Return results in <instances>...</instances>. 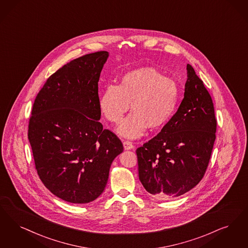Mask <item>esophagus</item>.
I'll list each match as a JSON object with an SVG mask.
<instances>
[{
    "label": "esophagus",
    "mask_w": 248,
    "mask_h": 248,
    "mask_svg": "<svg viewBox=\"0 0 248 248\" xmlns=\"http://www.w3.org/2000/svg\"><path fill=\"white\" fill-rule=\"evenodd\" d=\"M123 144H124V149H126V150H127V149H134V145H133L130 141H127V140H126V141H124Z\"/></svg>",
    "instance_id": "obj_1"
}]
</instances>
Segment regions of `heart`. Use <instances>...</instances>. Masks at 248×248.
I'll return each instance as SVG.
<instances>
[{"instance_id":"b5f03b06","label":"heart","mask_w":248,"mask_h":248,"mask_svg":"<svg viewBox=\"0 0 248 248\" xmlns=\"http://www.w3.org/2000/svg\"><path fill=\"white\" fill-rule=\"evenodd\" d=\"M179 101L176 82L151 67L125 73L119 85H108L99 97V107L104 117L119 124L128 111H133L118 127L121 136L135 139L147 127L159 130L173 116Z\"/></svg>"}]
</instances>
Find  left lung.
<instances>
[{"label":"left lung","instance_id":"8db88e82","mask_svg":"<svg viewBox=\"0 0 248 248\" xmlns=\"http://www.w3.org/2000/svg\"><path fill=\"white\" fill-rule=\"evenodd\" d=\"M185 98L159 134L137 149L143 186L159 199L176 198L205 175L216 139L217 119L203 81L187 64Z\"/></svg>","mask_w":248,"mask_h":248}]
</instances>
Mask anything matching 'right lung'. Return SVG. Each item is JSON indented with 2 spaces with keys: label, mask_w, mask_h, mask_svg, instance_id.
<instances>
[{
  "label": "right lung",
  "mask_w": 248,
  "mask_h": 248,
  "mask_svg": "<svg viewBox=\"0 0 248 248\" xmlns=\"http://www.w3.org/2000/svg\"><path fill=\"white\" fill-rule=\"evenodd\" d=\"M109 53L83 55L52 74L38 93L28 137L41 182L76 204L99 198L112 160L123 152L118 137L103 129L99 82Z\"/></svg>",
  "instance_id": "1"
}]
</instances>
